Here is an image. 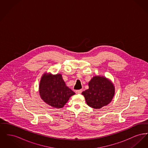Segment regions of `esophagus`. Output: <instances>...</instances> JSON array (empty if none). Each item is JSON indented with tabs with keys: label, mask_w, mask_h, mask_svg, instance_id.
I'll return each instance as SVG.
<instances>
[{
	"label": "esophagus",
	"mask_w": 148,
	"mask_h": 148,
	"mask_svg": "<svg viewBox=\"0 0 148 148\" xmlns=\"http://www.w3.org/2000/svg\"><path fill=\"white\" fill-rule=\"evenodd\" d=\"M82 89H79V90H77L75 91V92H76V94H81V93H82Z\"/></svg>",
	"instance_id": "esophagus-1"
}]
</instances>
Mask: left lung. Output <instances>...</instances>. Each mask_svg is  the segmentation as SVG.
Listing matches in <instances>:
<instances>
[{
	"instance_id": "1",
	"label": "left lung",
	"mask_w": 148,
	"mask_h": 148,
	"mask_svg": "<svg viewBox=\"0 0 148 148\" xmlns=\"http://www.w3.org/2000/svg\"><path fill=\"white\" fill-rule=\"evenodd\" d=\"M89 89L82 92L86 102L94 109H100L109 104L114 95L113 83L106 77L96 76L89 83Z\"/></svg>"
}]
</instances>
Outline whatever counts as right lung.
Returning a JSON list of instances; mask_svg holds the SVG:
<instances>
[{
  "mask_svg": "<svg viewBox=\"0 0 148 148\" xmlns=\"http://www.w3.org/2000/svg\"><path fill=\"white\" fill-rule=\"evenodd\" d=\"M41 98L48 105L56 108H63L75 92L65 85L61 74H44L39 85Z\"/></svg>",
  "mask_w": 148,
  "mask_h": 148,
  "instance_id": "right-lung-1",
  "label": "right lung"
}]
</instances>
